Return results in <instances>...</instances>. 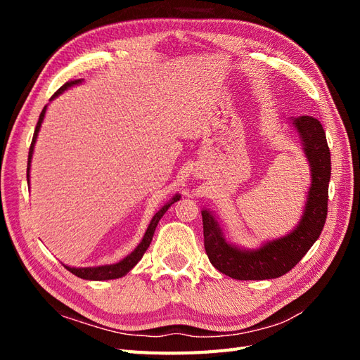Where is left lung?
I'll return each mask as SVG.
<instances>
[{"instance_id":"8db88e82","label":"left lung","mask_w":360,"mask_h":360,"mask_svg":"<svg viewBox=\"0 0 360 360\" xmlns=\"http://www.w3.org/2000/svg\"><path fill=\"white\" fill-rule=\"evenodd\" d=\"M311 165V187L300 223L281 238L246 250L227 243L215 217L202 210L204 248L210 263L235 280H269L289 272L307 255L323 231L328 213V186L331 178V153L325 129L312 116L292 119Z\"/></svg>"}]
</instances>
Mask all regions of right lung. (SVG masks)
I'll use <instances>...</instances> for the list:
<instances>
[{
	"instance_id": "obj_1",
	"label": "right lung",
	"mask_w": 360,
	"mask_h": 360,
	"mask_svg": "<svg viewBox=\"0 0 360 360\" xmlns=\"http://www.w3.org/2000/svg\"><path fill=\"white\" fill-rule=\"evenodd\" d=\"M79 83H82V79L79 80H71V82H66L65 85L60 88L56 94H53L51 97L56 98L58 97L60 94L63 93L65 89L71 88L74 85H79ZM46 108L48 106H44L41 114H40V119H38L37 122V127H35V131H34V137H32V143H30V148H29V158H27V184H29V170H30V159H32V155H34V147H35V141H37V136H38V131H40V127H41V122L44 119V112H46ZM181 195H176L172 198V201H168L162 209H160L155 217H153V219L150 221V224L147 227V232H145L142 241L137 244V248L131 252V254L127 255L124 259H120L119 263L116 264H105V266H96V267H70V266H65L68 271L72 272L74 275H77V277L83 278V280H94V281H102V280H114V278H120L124 277L125 274H128L129 271L133 269V267L139 263V259L143 257L145 250L148 249L150 243L153 240V235H155V231H156V226L159 223V219L164 217V213L168 210V207H170L172 204H174L176 201H179Z\"/></svg>"
}]
</instances>
